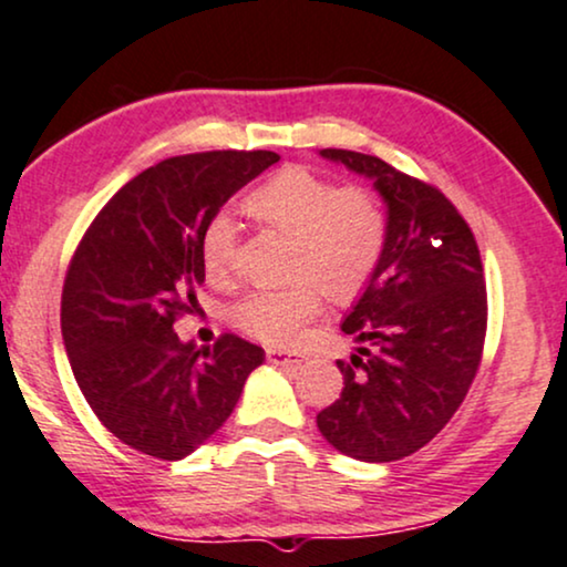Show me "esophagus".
<instances>
[{
    "label": "esophagus",
    "mask_w": 567,
    "mask_h": 567,
    "mask_svg": "<svg viewBox=\"0 0 567 567\" xmlns=\"http://www.w3.org/2000/svg\"><path fill=\"white\" fill-rule=\"evenodd\" d=\"M268 360L276 362V365H289V368H297L305 362L302 354L286 352V349H268Z\"/></svg>",
    "instance_id": "esophagus-1"
}]
</instances>
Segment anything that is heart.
<instances>
[{"mask_svg":"<svg viewBox=\"0 0 567 567\" xmlns=\"http://www.w3.org/2000/svg\"><path fill=\"white\" fill-rule=\"evenodd\" d=\"M247 209L265 226L295 236L286 289H255L230 305V323L265 344H295L305 326L331 299H352L379 270L389 241V213L368 186H339L310 167L272 173L247 197ZM236 220L218 213L199 239L209 284H226L234 270Z\"/></svg>","mask_w":567,"mask_h":567,"instance_id":"heart-1","label":"heart"}]
</instances>
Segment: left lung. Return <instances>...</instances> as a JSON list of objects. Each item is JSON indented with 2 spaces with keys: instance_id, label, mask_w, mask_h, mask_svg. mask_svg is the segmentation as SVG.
I'll list each match as a JSON object with an SVG mask.
<instances>
[{
  "instance_id": "8db88e82",
  "label": "left lung",
  "mask_w": 567,
  "mask_h": 567,
  "mask_svg": "<svg viewBox=\"0 0 567 567\" xmlns=\"http://www.w3.org/2000/svg\"><path fill=\"white\" fill-rule=\"evenodd\" d=\"M373 181L386 202L389 241L341 331L360 341L339 360L344 389L318 412L328 444L362 463H394L450 423L476 379L486 339L478 244L457 207L373 155L320 150Z\"/></svg>"
}]
</instances>
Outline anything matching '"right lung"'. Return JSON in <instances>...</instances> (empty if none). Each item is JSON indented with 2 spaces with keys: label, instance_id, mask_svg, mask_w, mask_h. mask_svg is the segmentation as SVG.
<instances>
[{
  "label": "right lung",
  "instance_id": "right-lung-1",
  "mask_svg": "<svg viewBox=\"0 0 567 567\" xmlns=\"http://www.w3.org/2000/svg\"><path fill=\"white\" fill-rule=\"evenodd\" d=\"M278 159L268 150L163 159L128 181L83 234L62 286V341L89 408L131 450L192 454L262 365V347L234 333L197 349L173 326L197 307L207 220Z\"/></svg>",
  "mask_w": 567,
  "mask_h": 567
}]
</instances>
